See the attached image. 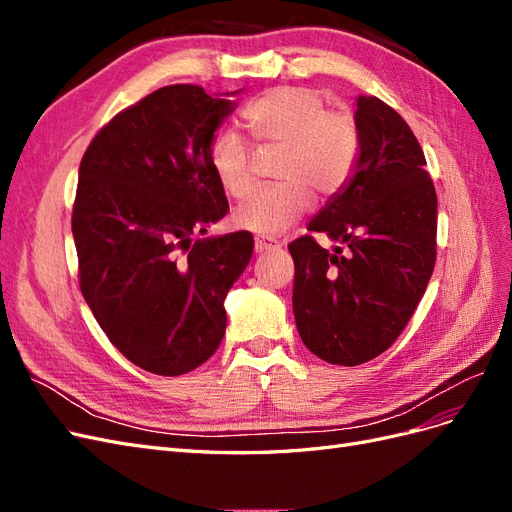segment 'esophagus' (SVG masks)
I'll use <instances>...</instances> for the list:
<instances>
[{
	"label": "esophagus",
	"mask_w": 512,
	"mask_h": 512,
	"mask_svg": "<svg viewBox=\"0 0 512 512\" xmlns=\"http://www.w3.org/2000/svg\"><path fill=\"white\" fill-rule=\"evenodd\" d=\"M254 247H256V252H269V250H277V247H280V243L271 241V239H265V237H256Z\"/></svg>",
	"instance_id": "esophagus-1"
}]
</instances>
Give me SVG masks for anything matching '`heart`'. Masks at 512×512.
<instances>
[{
    "instance_id": "1",
    "label": "heart",
    "mask_w": 512,
    "mask_h": 512,
    "mask_svg": "<svg viewBox=\"0 0 512 512\" xmlns=\"http://www.w3.org/2000/svg\"><path fill=\"white\" fill-rule=\"evenodd\" d=\"M260 147L282 149L273 188L252 192L232 213V224L258 237H280L318 198H333L352 179L361 156V130L348 108H327L312 87L284 85L260 94L241 111ZM209 168L232 198L252 185V147L232 128L215 132Z\"/></svg>"
}]
</instances>
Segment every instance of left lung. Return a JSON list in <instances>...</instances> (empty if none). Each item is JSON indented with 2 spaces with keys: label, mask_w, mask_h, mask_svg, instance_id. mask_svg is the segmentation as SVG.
<instances>
[{
  "label": "left lung",
  "mask_w": 512,
  "mask_h": 512,
  "mask_svg": "<svg viewBox=\"0 0 512 512\" xmlns=\"http://www.w3.org/2000/svg\"><path fill=\"white\" fill-rule=\"evenodd\" d=\"M361 156L346 188L294 239L292 312L322 361L376 359L406 329L436 265L438 198L408 123L376 96L356 98ZM316 231L346 242L329 253Z\"/></svg>",
  "instance_id": "obj_1"
}]
</instances>
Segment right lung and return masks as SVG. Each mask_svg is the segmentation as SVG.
I'll use <instances>...</instances> for the list:
<instances>
[{"label": "right lung", "instance_id": "right-lung-1", "mask_svg": "<svg viewBox=\"0 0 512 512\" xmlns=\"http://www.w3.org/2000/svg\"><path fill=\"white\" fill-rule=\"evenodd\" d=\"M235 94L162 87L108 121L81 160V292L111 344L151 374H188L218 350L224 299L254 252L247 230L194 239L228 211L207 156Z\"/></svg>", "mask_w": 512, "mask_h": 512}]
</instances>
